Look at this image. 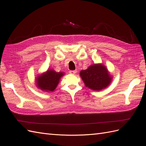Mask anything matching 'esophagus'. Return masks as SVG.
<instances>
[{"mask_svg": "<svg viewBox=\"0 0 146 146\" xmlns=\"http://www.w3.org/2000/svg\"><path fill=\"white\" fill-rule=\"evenodd\" d=\"M69 73H70V74L74 75V74H76L77 73V70H70Z\"/></svg>", "mask_w": 146, "mask_h": 146, "instance_id": "1", "label": "esophagus"}]
</instances>
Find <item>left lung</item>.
I'll return each instance as SVG.
<instances>
[{
  "instance_id": "1",
  "label": "left lung",
  "mask_w": 146,
  "mask_h": 146,
  "mask_svg": "<svg viewBox=\"0 0 146 146\" xmlns=\"http://www.w3.org/2000/svg\"><path fill=\"white\" fill-rule=\"evenodd\" d=\"M80 76L86 87L94 91H101L108 87L113 77L103 64L97 63L80 72Z\"/></svg>"
}]
</instances>
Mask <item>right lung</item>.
<instances>
[{"instance_id":"1","label":"right lung","mask_w":146,"mask_h":146,"mask_svg":"<svg viewBox=\"0 0 146 146\" xmlns=\"http://www.w3.org/2000/svg\"><path fill=\"white\" fill-rule=\"evenodd\" d=\"M64 75V72H57L54 69H48L47 71L36 77V86L42 91L47 92L54 91Z\"/></svg>"}]
</instances>
